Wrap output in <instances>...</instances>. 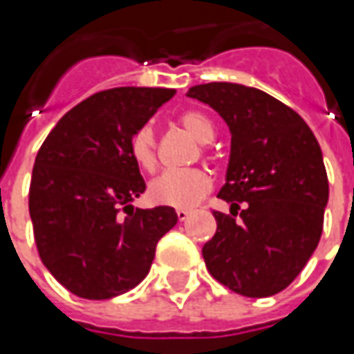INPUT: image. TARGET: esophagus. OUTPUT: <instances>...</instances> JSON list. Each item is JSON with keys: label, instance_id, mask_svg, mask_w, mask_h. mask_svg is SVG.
<instances>
[{"label": "esophagus", "instance_id": "obj_1", "mask_svg": "<svg viewBox=\"0 0 354 354\" xmlns=\"http://www.w3.org/2000/svg\"><path fill=\"white\" fill-rule=\"evenodd\" d=\"M189 214H191V211H187V209H177V218H179L181 223L189 218Z\"/></svg>", "mask_w": 354, "mask_h": 354}]
</instances>
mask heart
I'll return each mask as SVG.
<instances>
[{
    "instance_id": "obj_1",
    "label": "heart",
    "mask_w": 354,
    "mask_h": 354,
    "mask_svg": "<svg viewBox=\"0 0 354 354\" xmlns=\"http://www.w3.org/2000/svg\"><path fill=\"white\" fill-rule=\"evenodd\" d=\"M183 128L198 142L207 143L214 138V128L198 112H183L179 116ZM131 156L136 163L145 171H153L157 165V142L156 133L149 126L138 129L131 138ZM211 177L201 169H183V171H165L156 177L147 187V198L153 205L161 207H173V209H191L201 198L211 191Z\"/></svg>"
}]
</instances>
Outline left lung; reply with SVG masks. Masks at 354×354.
I'll return each instance as SVG.
<instances>
[{"label":"left lung","instance_id":"8db88e82","mask_svg":"<svg viewBox=\"0 0 354 354\" xmlns=\"http://www.w3.org/2000/svg\"><path fill=\"white\" fill-rule=\"evenodd\" d=\"M189 98L211 106L230 129V157L212 212L216 234L203 246L211 276L246 297L286 290L319 244L329 181L304 118L262 90L209 82ZM239 218H236V214Z\"/></svg>","mask_w":354,"mask_h":354}]
</instances>
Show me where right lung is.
Instances as JSON below:
<instances>
[{
    "mask_svg": "<svg viewBox=\"0 0 354 354\" xmlns=\"http://www.w3.org/2000/svg\"><path fill=\"white\" fill-rule=\"evenodd\" d=\"M173 88L122 86L68 110L35 157L29 214L43 264L84 299H110L142 281L173 207L133 209L145 191L131 138ZM120 210L127 212L122 215Z\"/></svg>",
    "mask_w": 354,
    "mask_h": 354,
    "instance_id": "right-lung-1",
    "label": "right lung"
}]
</instances>
